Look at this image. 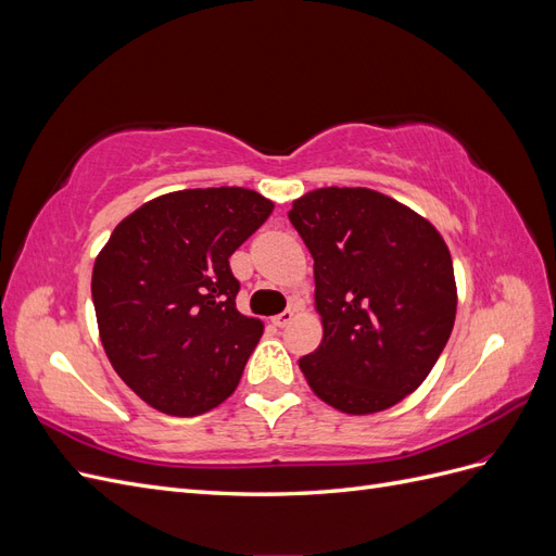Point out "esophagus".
<instances>
[{
	"label": "esophagus",
	"mask_w": 556,
	"mask_h": 556,
	"mask_svg": "<svg viewBox=\"0 0 556 556\" xmlns=\"http://www.w3.org/2000/svg\"><path fill=\"white\" fill-rule=\"evenodd\" d=\"M292 319H294V308H285L280 315L274 317V325L282 329V327H288V325L292 323Z\"/></svg>",
	"instance_id": "obj_1"
}]
</instances>
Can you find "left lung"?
Wrapping results in <instances>:
<instances>
[{"label": "left lung", "instance_id": "8db88e82", "mask_svg": "<svg viewBox=\"0 0 556 556\" xmlns=\"http://www.w3.org/2000/svg\"><path fill=\"white\" fill-rule=\"evenodd\" d=\"M315 268L325 339L301 357L311 390L348 415L392 408L425 382L457 315L435 227L366 188H323L288 213Z\"/></svg>", "mask_w": 556, "mask_h": 556}]
</instances>
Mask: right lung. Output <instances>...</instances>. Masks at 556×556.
<instances>
[{"label": "right lung", "instance_id": "1", "mask_svg": "<svg viewBox=\"0 0 556 556\" xmlns=\"http://www.w3.org/2000/svg\"><path fill=\"white\" fill-rule=\"evenodd\" d=\"M271 211L245 188L180 190L113 229L92 268L97 325L115 374L148 406L194 417L237 390L262 323L237 311L229 257Z\"/></svg>", "mask_w": 556, "mask_h": 556}]
</instances>
